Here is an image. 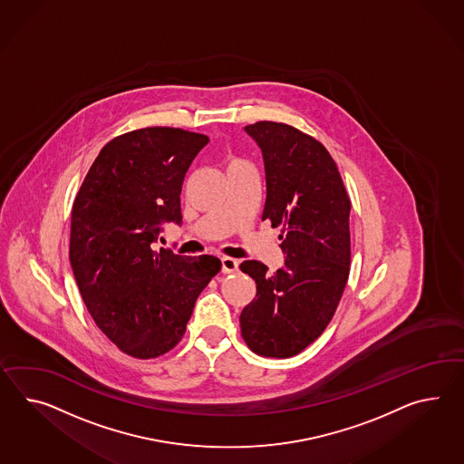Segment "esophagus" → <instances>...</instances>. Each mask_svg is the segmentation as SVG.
<instances>
[{"label":"esophagus","instance_id":"obj_1","mask_svg":"<svg viewBox=\"0 0 464 464\" xmlns=\"http://www.w3.org/2000/svg\"><path fill=\"white\" fill-rule=\"evenodd\" d=\"M237 260H235V258H227V256H225V258H221V270H223V273H235L237 270Z\"/></svg>","mask_w":464,"mask_h":464}]
</instances>
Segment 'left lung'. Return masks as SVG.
<instances>
[{"instance_id":"1","label":"left lung","mask_w":464,"mask_h":464,"mask_svg":"<svg viewBox=\"0 0 464 464\" xmlns=\"http://www.w3.org/2000/svg\"><path fill=\"white\" fill-rule=\"evenodd\" d=\"M245 130L263 154L261 218L283 227L285 263L275 273L256 260L239 265L256 283L239 325L255 353L285 359L318 339L339 305L351 270V199L335 160L314 137L268 121Z\"/></svg>"}]
</instances>
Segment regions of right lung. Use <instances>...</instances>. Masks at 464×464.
Listing matches in <instances>:
<instances>
[{
  "instance_id": "1",
  "label": "right lung",
  "mask_w": 464,
  "mask_h": 464,
  "mask_svg": "<svg viewBox=\"0 0 464 464\" xmlns=\"http://www.w3.org/2000/svg\"><path fill=\"white\" fill-rule=\"evenodd\" d=\"M208 142L172 127L115 137L73 201L70 263L80 295L97 327L136 359L178 345L198 296L221 270L211 255L152 246L166 223L181 227L182 181Z\"/></svg>"
}]
</instances>
